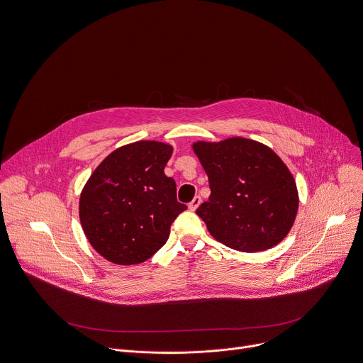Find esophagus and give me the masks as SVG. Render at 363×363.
Instances as JSON below:
<instances>
[{
    "label": "esophagus",
    "mask_w": 363,
    "mask_h": 363,
    "mask_svg": "<svg viewBox=\"0 0 363 363\" xmlns=\"http://www.w3.org/2000/svg\"><path fill=\"white\" fill-rule=\"evenodd\" d=\"M200 202H202V199H200V196H196V197L191 200V202L189 203V209H190V211H196V209L199 208Z\"/></svg>",
    "instance_id": "34e87169"
}]
</instances>
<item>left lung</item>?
<instances>
[{
    "label": "left lung",
    "instance_id": "obj_1",
    "mask_svg": "<svg viewBox=\"0 0 363 363\" xmlns=\"http://www.w3.org/2000/svg\"><path fill=\"white\" fill-rule=\"evenodd\" d=\"M193 151L205 169L211 196L196 213L220 244L259 252L279 244L298 211L289 167L269 147L242 137L197 141Z\"/></svg>",
    "mask_w": 363,
    "mask_h": 363
}]
</instances>
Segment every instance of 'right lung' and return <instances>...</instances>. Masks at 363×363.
Segmentation results:
<instances>
[{
    "label": "right lung",
    "mask_w": 363,
    "mask_h": 363,
    "mask_svg": "<svg viewBox=\"0 0 363 363\" xmlns=\"http://www.w3.org/2000/svg\"><path fill=\"white\" fill-rule=\"evenodd\" d=\"M173 147L137 141L112 151L79 199L80 225L94 250L116 265H135L163 247L174 219L187 209L164 174Z\"/></svg>",
    "instance_id": "1"
}]
</instances>
